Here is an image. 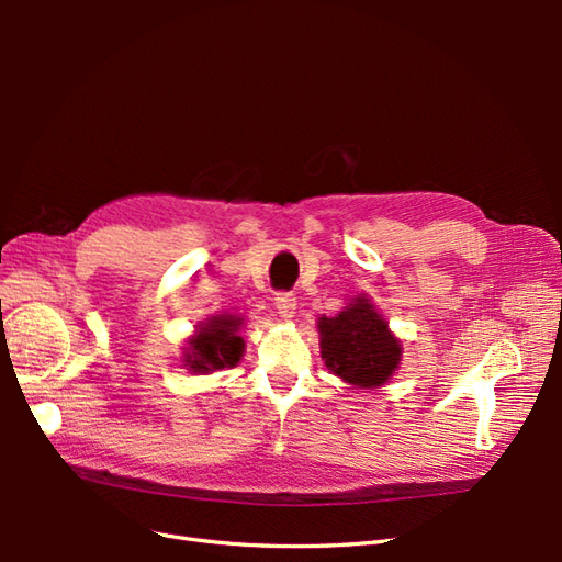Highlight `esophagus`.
<instances>
[{"mask_svg": "<svg viewBox=\"0 0 562 562\" xmlns=\"http://www.w3.org/2000/svg\"><path fill=\"white\" fill-rule=\"evenodd\" d=\"M274 307L281 318H293L297 310V297L293 293H279L274 297Z\"/></svg>", "mask_w": 562, "mask_h": 562, "instance_id": "obj_1", "label": "esophagus"}]
</instances>
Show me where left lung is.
I'll return each mask as SVG.
<instances>
[{
	"label": "left lung",
	"instance_id": "1",
	"mask_svg": "<svg viewBox=\"0 0 562 562\" xmlns=\"http://www.w3.org/2000/svg\"><path fill=\"white\" fill-rule=\"evenodd\" d=\"M321 359L342 382L378 389L401 363V339L368 295H356L337 316L318 318Z\"/></svg>",
	"mask_w": 562,
	"mask_h": 562
}]
</instances>
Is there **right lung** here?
Masks as SVG:
<instances>
[{
	"label": "right lung",
	"mask_w": 562,
	"mask_h": 562,
	"mask_svg": "<svg viewBox=\"0 0 562 562\" xmlns=\"http://www.w3.org/2000/svg\"><path fill=\"white\" fill-rule=\"evenodd\" d=\"M244 326L241 316L217 314L196 326L194 335L187 339L182 363L194 375L203 372L232 368L241 361L244 356V337L239 328Z\"/></svg>",
	"instance_id": "right-lung-1"
}]
</instances>
